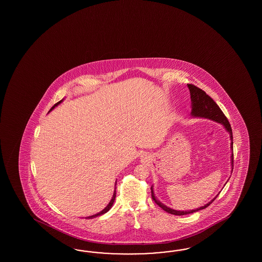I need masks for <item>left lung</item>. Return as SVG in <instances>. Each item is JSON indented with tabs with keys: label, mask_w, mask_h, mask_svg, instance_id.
Here are the masks:
<instances>
[{
	"label": "left lung",
	"mask_w": 262,
	"mask_h": 262,
	"mask_svg": "<svg viewBox=\"0 0 262 262\" xmlns=\"http://www.w3.org/2000/svg\"><path fill=\"white\" fill-rule=\"evenodd\" d=\"M187 86L189 88V92H190L191 98V116L194 118H206V119L212 120L214 122H217L219 124L223 125V127H225V129L229 133L230 137V151H231V156H230V164H231V173H232V169H233V148H232V130L230 127V123L227 119V117L225 116V114L223 113V111L220 110V107L217 105V103L206 94L205 91H203L201 88H198L193 84H187ZM151 198L155 201V203L160 206L163 210H165L168 213L173 215H186L190 214L197 212L199 210H202L204 208H206L209 206L216 197L219 195H217L216 197L212 199L211 201H209L205 206H200L199 208H195L192 210H176L171 207L163 205L161 202H159L158 198L155 195V191H154V186L151 187Z\"/></svg>",
	"instance_id": "left-lung-1"
}]
</instances>
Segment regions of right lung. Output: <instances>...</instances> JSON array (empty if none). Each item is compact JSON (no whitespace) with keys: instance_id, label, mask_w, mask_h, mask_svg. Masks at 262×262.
Returning a JSON list of instances; mask_svg holds the SVG:
<instances>
[{"instance_id":"add662e5","label":"right lung","mask_w":262,"mask_h":262,"mask_svg":"<svg viewBox=\"0 0 262 262\" xmlns=\"http://www.w3.org/2000/svg\"><path fill=\"white\" fill-rule=\"evenodd\" d=\"M63 102V99L61 100V101H59L58 103H56L51 110H50V111H53L56 106H57L59 103H61ZM49 111V112H50ZM115 185H116V183H115ZM115 197H116V186H115V188H114V192H113V196H112V198H111V202L108 203V205L107 206H105L104 208H103V210L102 211H100V212H98L97 214L94 215H91V216H89V217H86L88 219H93V218H95V217H98V216H101V215L104 214V213H106L110 209H111V207H112V205H113V203H114V201H115Z\"/></svg>"}]
</instances>
